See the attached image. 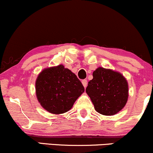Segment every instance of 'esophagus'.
Returning <instances> with one entry per match:
<instances>
[{"mask_svg": "<svg viewBox=\"0 0 153 153\" xmlns=\"http://www.w3.org/2000/svg\"><path fill=\"white\" fill-rule=\"evenodd\" d=\"M82 85H83L84 88H86L87 87V85H88L87 80H82Z\"/></svg>", "mask_w": 153, "mask_h": 153, "instance_id": "1", "label": "esophagus"}]
</instances>
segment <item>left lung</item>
<instances>
[{
  "label": "left lung",
  "instance_id": "obj_1",
  "mask_svg": "<svg viewBox=\"0 0 153 153\" xmlns=\"http://www.w3.org/2000/svg\"><path fill=\"white\" fill-rule=\"evenodd\" d=\"M85 89L95 109L99 114L112 116L124 108L128 99V83L121 73L98 68Z\"/></svg>",
  "mask_w": 153,
  "mask_h": 153
}]
</instances>
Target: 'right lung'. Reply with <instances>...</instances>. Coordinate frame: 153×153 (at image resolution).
<instances>
[{
    "label": "right lung",
    "instance_id": "1",
    "mask_svg": "<svg viewBox=\"0 0 153 153\" xmlns=\"http://www.w3.org/2000/svg\"><path fill=\"white\" fill-rule=\"evenodd\" d=\"M35 85L39 102L54 114L68 111L85 91L76 75L62 65L43 70Z\"/></svg>",
    "mask_w": 153,
    "mask_h": 153
}]
</instances>
